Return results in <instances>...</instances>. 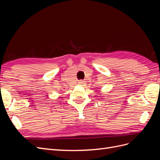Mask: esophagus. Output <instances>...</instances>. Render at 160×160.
<instances>
[{"mask_svg": "<svg viewBox=\"0 0 160 160\" xmlns=\"http://www.w3.org/2000/svg\"><path fill=\"white\" fill-rule=\"evenodd\" d=\"M85 84V81L83 80H81L79 81V85H83Z\"/></svg>", "mask_w": 160, "mask_h": 160, "instance_id": "esophagus-1", "label": "esophagus"}]
</instances>
